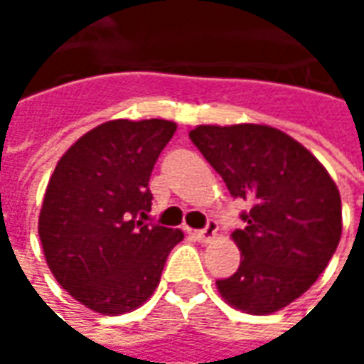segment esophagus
Listing matches in <instances>:
<instances>
[{"instance_id": "esophagus-1", "label": "esophagus", "mask_w": 364, "mask_h": 364, "mask_svg": "<svg viewBox=\"0 0 364 364\" xmlns=\"http://www.w3.org/2000/svg\"><path fill=\"white\" fill-rule=\"evenodd\" d=\"M217 230H218L217 223H215V220H208L207 228H203V230H195L193 236H195L199 242L207 244V242H213V240L217 238Z\"/></svg>"}]
</instances>
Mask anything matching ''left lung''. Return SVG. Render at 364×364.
<instances>
[{
  "label": "left lung",
  "mask_w": 364,
  "mask_h": 364,
  "mask_svg": "<svg viewBox=\"0 0 364 364\" xmlns=\"http://www.w3.org/2000/svg\"><path fill=\"white\" fill-rule=\"evenodd\" d=\"M189 138L230 195L252 205L232 232L240 266L217 279L218 294L246 314L279 311L314 286L337 250V185L311 151L272 126H197Z\"/></svg>",
  "instance_id": "obj_1"
}]
</instances>
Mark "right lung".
Segmentation results:
<instances>
[{
    "instance_id": "right-lung-1",
    "label": "right lung",
    "mask_w": 364,
    "mask_h": 364,
    "mask_svg": "<svg viewBox=\"0 0 364 364\" xmlns=\"http://www.w3.org/2000/svg\"><path fill=\"white\" fill-rule=\"evenodd\" d=\"M177 124L112 120L68 147L45 191L39 238L53 276L102 315L128 314L154 294L179 228L144 223L154 165Z\"/></svg>"
}]
</instances>
